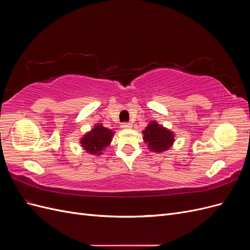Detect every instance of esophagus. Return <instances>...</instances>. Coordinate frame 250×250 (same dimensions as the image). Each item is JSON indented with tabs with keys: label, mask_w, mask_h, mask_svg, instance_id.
Masks as SVG:
<instances>
[{
	"label": "esophagus",
	"mask_w": 250,
	"mask_h": 250,
	"mask_svg": "<svg viewBox=\"0 0 250 250\" xmlns=\"http://www.w3.org/2000/svg\"><path fill=\"white\" fill-rule=\"evenodd\" d=\"M121 127H122L123 129H129V128L132 127V124L131 123H123L122 125H121Z\"/></svg>",
	"instance_id": "1"
}]
</instances>
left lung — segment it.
Wrapping results in <instances>:
<instances>
[{
  "mask_svg": "<svg viewBox=\"0 0 250 250\" xmlns=\"http://www.w3.org/2000/svg\"><path fill=\"white\" fill-rule=\"evenodd\" d=\"M142 132L143 140L148 145V149L156 153L169 150L175 142V133L154 120L149 122Z\"/></svg>",
  "mask_w": 250,
  "mask_h": 250,
  "instance_id": "1",
  "label": "left lung"
}]
</instances>
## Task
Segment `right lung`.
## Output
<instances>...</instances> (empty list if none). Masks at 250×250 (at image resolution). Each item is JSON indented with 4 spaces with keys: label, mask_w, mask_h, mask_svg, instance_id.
Instances as JSON below:
<instances>
[{
    "label": "right lung",
    "mask_w": 250,
    "mask_h": 250,
    "mask_svg": "<svg viewBox=\"0 0 250 250\" xmlns=\"http://www.w3.org/2000/svg\"><path fill=\"white\" fill-rule=\"evenodd\" d=\"M115 131L104 127L102 124H96L80 139V145L86 153L92 155H101L112 141Z\"/></svg>",
    "instance_id": "obj_1"
}]
</instances>
